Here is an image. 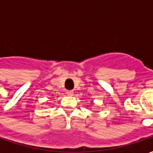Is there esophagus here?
Wrapping results in <instances>:
<instances>
[{
	"label": "esophagus",
	"mask_w": 153,
	"mask_h": 153,
	"mask_svg": "<svg viewBox=\"0 0 153 153\" xmlns=\"http://www.w3.org/2000/svg\"><path fill=\"white\" fill-rule=\"evenodd\" d=\"M66 94L67 95H69V96H72L74 94V91L73 90H67Z\"/></svg>",
	"instance_id": "34e87169"
}]
</instances>
